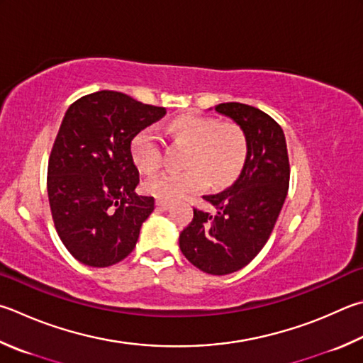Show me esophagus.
Masks as SVG:
<instances>
[{
	"mask_svg": "<svg viewBox=\"0 0 363 363\" xmlns=\"http://www.w3.org/2000/svg\"><path fill=\"white\" fill-rule=\"evenodd\" d=\"M155 203H157V206H159L160 209H168L169 204H171L169 200H163V199H157Z\"/></svg>",
	"mask_w": 363,
	"mask_h": 363,
	"instance_id": "obj_1",
	"label": "esophagus"
}]
</instances>
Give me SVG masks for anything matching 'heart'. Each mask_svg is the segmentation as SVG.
Listing matches in <instances>:
<instances>
[{
    "instance_id": "heart-1",
    "label": "heart",
    "mask_w": 363,
    "mask_h": 363,
    "mask_svg": "<svg viewBox=\"0 0 363 363\" xmlns=\"http://www.w3.org/2000/svg\"><path fill=\"white\" fill-rule=\"evenodd\" d=\"M169 130L177 140L192 146L186 162L189 169L167 171L144 184V189L157 199H184L200 192L209 181L213 187H223L233 182L245 167L247 141L236 125L187 114L176 117ZM131 157L146 174H154L162 168L163 144L154 128H143L133 136Z\"/></svg>"
}]
</instances>
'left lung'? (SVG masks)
Returning <instances> with one entry per match:
<instances>
[{"mask_svg": "<svg viewBox=\"0 0 363 363\" xmlns=\"http://www.w3.org/2000/svg\"><path fill=\"white\" fill-rule=\"evenodd\" d=\"M214 111L241 128L247 157L232 186L203 196L216 214L194 209L179 247L201 272L222 276L246 267L267 245L286 201L291 168L284 131L268 114L242 103H222Z\"/></svg>", "mask_w": 363, "mask_h": 363, "instance_id": "8db88e82", "label": "left lung"}]
</instances>
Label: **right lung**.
<instances>
[{"instance_id": "obj_1", "label": "right lung", "mask_w": 363, "mask_h": 363, "mask_svg": "<svg viewBox=\"0 0 363 363\" xmlns=\"http://www.w3.org/2000/svg\"><path fill=\"white\" fill-rule=\"evenodd\" d=\"M167 109L114 90L79 98L52 147L48 194L57 233L84 265L104 268L135 249L154 196L136 195L131 140Z\"/></svg>"}]
</instances>
